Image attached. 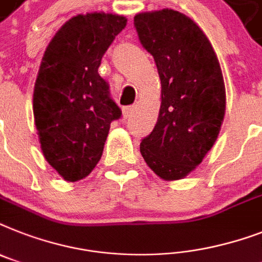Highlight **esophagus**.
<instances>
[{
    "label": "esophagus",
    "mask_w": 262,
    "mask_h": 262,
    "mask_svg": "<svg viewBox=\"0 0 262 262\" xmlns=\"http://www.w3.org/2000/svg\"><path fill=\"white\" fill-rule=\"evenodd\" d=\"M135 113V107L133 106H125L122 109V114H124V118H130Z\"/></svg>",
    "instance_id": "34e87169"
}]
</instances>
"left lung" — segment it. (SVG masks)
I'll list each match as a JSON object with an SVG mask.
<instances>
[{"mask_svg":"<svg viewBox=\"0 0 262 262\" xmlns=\"http://www.w3.org/2000/svg\"><path fill=\"white\" fill-rule=\"evenodd\" d=\"M135 27L161 80L159 118L140 152L161 179H183L220 135L226 110L220 61L203 31L180 12L138 13Z\"/></svg>","mask_w":262,"mask_h":262,"instance_id":"8db88e82","label":"left lung"}]
</instances>
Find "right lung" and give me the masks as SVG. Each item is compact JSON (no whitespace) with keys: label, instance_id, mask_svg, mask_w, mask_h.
<instances>
[{"label":"right lung","instance_id":"1","mask_svg":"<svg viewBox=\"0 0 262 262\" xmlns=\"http://www.w3.org/2000/svg\"><path fill=\"white\" fill-rule=\"evenodd\" d=\"M126 21L112 13L78 14L42 56L33 91L35 125L46 160L67 182L94 169L110 124L122 114L98 67Z\"/></svg>","mask_w":262,"mask_h":262}]
</instances>
